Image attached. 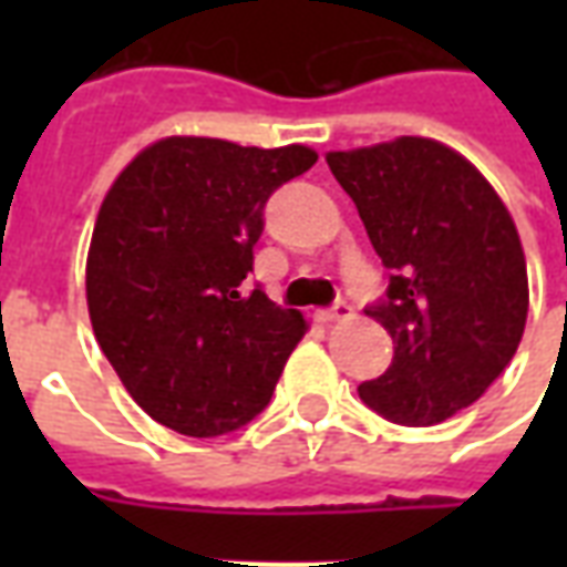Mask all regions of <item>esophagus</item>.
<instances>
[{
    "label": "esophagus",
    "instance_id": "obj_1",
    "mask_svg": "<svg viewBox=\"0 0 567 567\" xmlns=\"http://www.w3.org/2000/svg\"><path fill=\"white\" fill-rule=\"evenodd\" d=\"M349 316H352V307H349V303H346V300H337V303H333V307L319 309V312H316V319L324 321V324H328V321L349 319Z\"/></svg>",
    "mask_w": 567,
    "mask_h": 567
}]
</instances>
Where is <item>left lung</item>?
Returning <instances> with one entry per match:
<instances>
[{
    "mask_svg": "<svg viewBox=\"0 0 567 567\" xmlns=\"http://www.w3.org/2000/svg\"><path fill=\"white\" fill-rule=\"evenodd\" d=\"M328 166L389 270L385 297L364 312L389 331L394 358L358 394L401 425L446 422L523 340L528 272L511 212L474 163L422 136L331 151Z\"/></svg>",
    "mask_w": 567,
    "mask_h": 567,
    "instance_id": "obj_1",
    "label": "left lung"
}]
</instances>
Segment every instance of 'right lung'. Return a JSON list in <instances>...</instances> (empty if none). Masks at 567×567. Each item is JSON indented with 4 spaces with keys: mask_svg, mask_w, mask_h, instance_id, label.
Listing matches in <instances>:
<instances>
[{
    "mask_svg": "<svg viewBox=\"0 0 567 567\" xmlns=\"http://www.w3.org/2000/svg\"><path fill=\"white\" fill-rule=\"evenodd\" d=\"M319 161L307 145L243 148L169 136L105 194L87 309L109 364L154 422L218 437L270 404L307 321L246 288L264 206Z\"/></svg>",
    "mask_w": 567,
    "mask_h": 567,
    "instance_id": "add662e5",
    "label": "right lung"
}]
</instances>
